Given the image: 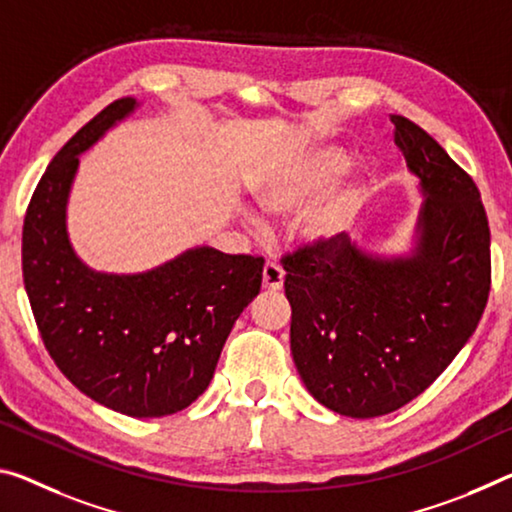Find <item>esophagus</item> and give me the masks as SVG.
<instances>
[{"instance_id": "34e87169", "label": "esophagus", "mask_w": 512, "mask_h": 512, "mask_svg": "<svg viewBox=\"0 0 512 512\" xmlns=\"http://www.w3.org/2000/svg\"><path fill=\"white\" fill-rule=\"evenodd\" d=\"M282 282H285V271H282L280 266L273 264V262L266 264L264 271H262L264 291H269V294H278V291L282 289Z\"/></svg>"}]
</instances>
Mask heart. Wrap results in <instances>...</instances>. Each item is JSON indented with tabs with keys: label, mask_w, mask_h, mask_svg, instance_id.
Segmentation results:
<instances>
[{
	"label": "heart",
	"mask_w": 512,
	"mask_h": 512,
	"mask_svg": "<svg viewBox=\"0 0 512 512\" xmlns=\"http://www.w3.org/2000/svg\"><path fill=\"white\" fill-rule=\"evenodd\" d=\"M346 164L348 152L344 148L323 145L259 177L253 189L255 202L266 214L280 216L294 212L332 177L342 173ZM364 200H367V182L360 177L335 184L307 209L300 221V234L312 243L337 241L351 230Z\"/></svg>",
	"instance_id": "b5f03b06"
}]
</instances>
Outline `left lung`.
<instances>
[{"label": "left lung", "instance_id": "obj_1", "mask_svg": "<svg viewBox=\"0 0 512 512\" xmlns=\"http://www.w3.org/2000/svg\"><path fill=\"white\" fill-rule=\"evenodd\" d=\"M392 123L424 198L408 248L373 253L344 234L282 257L300 380L353 419L426 392L474 335L490 294V227L474 180L412 120Z\"/></svg>", "mask_w": 512, "mask_h": 512}]
</instances>
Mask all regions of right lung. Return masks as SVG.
Masks as SVG:
<instances>
[{"mask_svg": "<svg viewBox=\"0 0 512 512\" xmlns=\"http://www.w3.org/2000/svg\"><path fill=\"white\" fill-rule=\"evenodd\" d=\"M139 107L120 97L56 152L24 216L22 275L63 376L104 408L152 419L189 408L212 383L264 259L193 246L148 271L107 273L77 255L68 202L79 157Z\"/></svg>", "mask_w": 512, "mask_h": 512, "instance_id": "right-lung-1", "label": "right lung"}]
</instances>
